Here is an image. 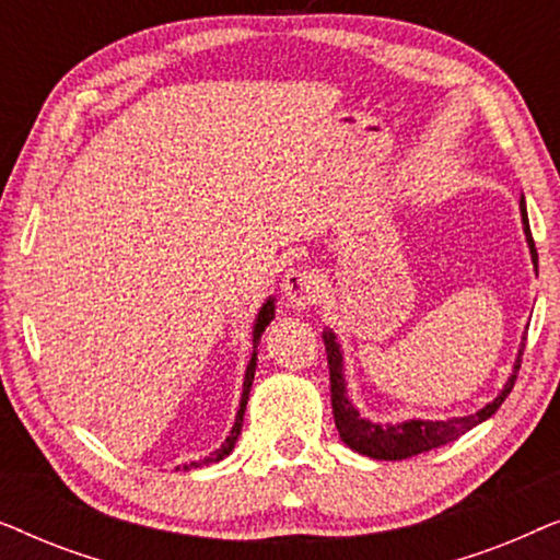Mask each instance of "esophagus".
<instances>
[{
	"label": "esophagus",
	"mask_w": 560,
	"mask_h": 560,
	"mask_svg": "<svg viewBox=\"0 0 560 560\" xmlns=\"http://www.w3.org/2000/svg\"><path fill=\"white\" fill-rule=\"evenodd\" d=\"M282 293L290 308L305 311L320 298V280L313 270H290L282 280Z\"/></svg>",
	"instance_id": "1"
}]
</instances>
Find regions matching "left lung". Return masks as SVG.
I'll return each instance as SVG.
<instances>
[{"instance_id": "obj_1", "label": "left lung", "mask_w": 560, "mask_h": 560, "mask_svg": "<svg viewBox=\"0 0 560 560\" xmlns=\"http://www.w3.org/2000/svg\"><path fill=\"white\" fill-rule=\"evenodd\" d=\"M520 217H523V232L527 249H530V259L535 272H538V249H535L533 234H530V221H527V209H525V196L520 198ZM525 341V336H523ZM324 343L328 354V372H331V408H334V420L336 428H339L341 441L347 443L351 451L357 454L377 458V462H400V458H410L423 454V451L446 446V443L456 441L458 435L469 433L471 428L485 423L487 418H492L504 397L510 395L512 385L517 380L520 362H523L525 343H520L517 359L512 364V374L504 382V387L497 393L492 402H487L485 408L477 412H469V416L458 418H446V420H423V418H410L402 420V423H374V420L364 418L362 412L354 408V402L349 400L347 395V374H343V349L339 343V336L334 334V328H324Z\"/></svg>"}]
</instances>
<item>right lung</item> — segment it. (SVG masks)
<instances>
[{
    "label": "right lung",
    "instance_id": "obj_1",
    "mask_svg": "<svg viewBox=\"0 0 560 560\" xmlns=\"http://www.w3.org/2000/svg\"><path fill=\"white\" fill-rule=\"evenodd\" d=\"M272 318H275V298L270 295V298H267V301L262 303V308L257 311V316H255V326H252V343H255V347H252V357H249L247 372H244V382H242V400H240V410H236V418H234L232 431H229L226 441L221 443V448L211 451V454L206 456V458H201V462H190V464H186V466H183V471L201 469V466H209V464H219L221 458H226V456L232 454V451H234V443H236V439H240V433H242L244 410H247V400H249L252 382H255V370H257V343H259V339H262L265 328L270 326V320H272ZM175 471H180V466H178V469H175Z\"/></svg>",
    "mask_w": 560,
    "mask_h": 560
}]
</instances>
